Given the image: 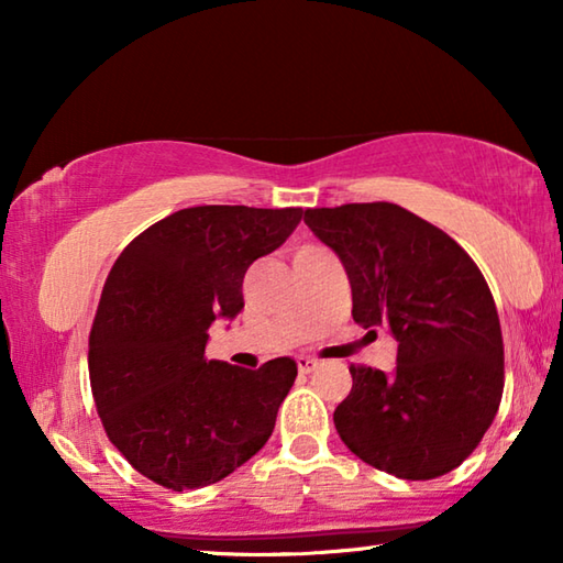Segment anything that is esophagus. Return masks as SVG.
I'll return each instance as SVG.
<instances>
[{"label": "esophagus", "instance_id": "34e87169", "mask_svg": "<svg viewBox=\"0 0 563 563\" xmlns=\"http://www.w3.org/2000/svg\"><path fill=\"white\" fill-rule=\"evenodd\" d=\"M295 362H298V369H300L302 375H310V373H316V369L320 367V362H318L316 357H305V355H300V357L295 360Z\"/></svg>", "mask_w": 563, "mask_h": 563}]
</instances>
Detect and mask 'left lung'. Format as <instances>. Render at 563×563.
<instances>
[{
  "label": "left lung",
  "instance_id": "1",
  "mask_svg": "<svg viewBox=\"0 0 563 563\" xmlns=\"http://www.w3.org/2000/svg\"><path fill=\"white\" fill-rule=\"evenodd\" d=\"M302 221L345 265L357 325H385L399 342L395 375L350 365L352 389L332 417L340 440L399 479L456 470L504 393L501 325L482 271L454 238L395 203L308 208Z\"/></svg>",
  "mask_w": 563,
  "mask_h": 563
}]
</instances>
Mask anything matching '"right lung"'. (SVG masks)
<instances>
[{
  "label": "right lung",
  "mask_w": 563,
  "mask_h": 563,
  "mask_svg": "<svg viewBox=\"0 0 563 563\" xmlns=\"http://www.w3.org/2000/svg\"><path fill=\"white\" fill-rule=\"evenodd\" d=\"M302 208L196 206L123 247L89 332V379L103 430L161 487L201 489L273 434L298 377L290 357L243 369L206 357L208 328L243 308V278L300 223Z\"/></svg>",
  "instance_id": "add662e5"
}]
</instances>
